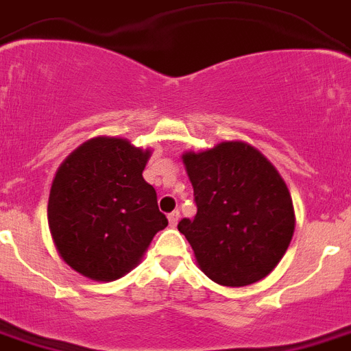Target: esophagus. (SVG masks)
Segmentation results:
<instances>
[{"mask_svg": "<svg viewBox=\"0 0 351 351\" xmlns=\"http://www.w3.org/2000/svg\"><path fill=\"white\" fill-rule=\"evenodd\" d=\"M179 218H181V213H179V211H172V213H170V215H169V221H170V226H172V227H176V226H178Z\"/></svg>", "mask_w": 351, "mask_h": 351, "instance_id": "obj_1", "label": "esophagus"}]
</instances>
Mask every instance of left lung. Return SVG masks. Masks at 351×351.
<instances>
[{
  "label": "left lung",
  "instance_id": "left-lung-1",
  "mask_svg": "<svg viewBox=\"0 0 351 351\" xmlns=\"http://www.w3.org/2000/svg\"><path fill=\"white\" fill-rule=\"evenodd\" d=\"M197 215L182 218L200 269L221 286H248L271 271L295 232L286 182L261 152L243 142H223L182 154Z\"/></svg>",
  "mask_w": 351,
  "mask_h": 351
}]
</instances>
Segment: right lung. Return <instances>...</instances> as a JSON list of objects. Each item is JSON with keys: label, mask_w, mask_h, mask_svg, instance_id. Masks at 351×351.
<instances>
[{"label": "right lung", "mask_w": 351, "mask_h": 351, "mask_svg": "<svg viewBox=\"0 0 351 351\" xmlns=\"http://www.w3.org/2000/svg\"><path fill=\"white\" fill-rule=\"evenodd\" d=\"M151 151L97 136L62 163L51 186L47 221L56 250L77 274L115 280L138 265L169 220L142 178Z\"/></svg>", "instance_id": "obj_1"}]
</instances>
